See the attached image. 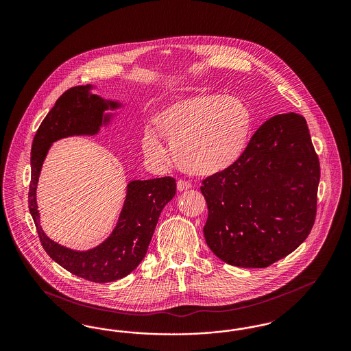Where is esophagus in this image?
I'll return each mask as SVG.
<instances>
[{"instance_id":"34e87169","label":"esophagus","mask_w":351,"mask_h":351,"mask_svg":"<svg viewBox=\"0 0 351 351\" xmlns=\"http://www.w3.org/2000/svg\"><path fill=\"white\" fill-rule=\"evenodd\" d=\"M176 186H178L179 192H183V191H186V189H191L192 184L189 183V182H185V180H179L178 184H176Z\"/></svg>"}]
</instances>
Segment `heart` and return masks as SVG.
Masks as SVG:
<instances>
[{"instance_id": "b5f03b06", "label": "heart", "mask_w": 351, "mask_h": 351, "mask_svg": "<svg viewBox=\"0 0 351 351\" xmlns=\"http://www.w3.org/2000/svg\"><path fill=\"white\" fill-rule=\"evenodd\" d=\"M159 136L171 145L180 167L200 176H213L234 167L250 141L254 114L238 97L197 95L173 101L154 117ZM145 155L158 160L167 150L154 132L143 135Z\"/></svg>"}]
</instances>
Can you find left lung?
I'll list each match as a JSON object with an SVG mask.
<instances>
[{"label": "left lung", "mask_w": 351, "mask_h": 351, "mask_svg": "<svg viewBox=\"0 0 351 351\" xmlns=\"http://www.w3.org/2000/svg\"><path fill=\"white\" fill-rule=\"evenodd\" d=\"M319 162L305 118L267 119L234 167L206 178L204 237L228 265L265 268L296 250L316 218Z\"/></svg>", "instance_id": "8db88e82"}]
</instances>
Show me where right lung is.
Returning <instances> with one entry per match:
<instances>
[{
	"mask_svg": "<svg viewBox=\"0 0 351 351\" xmlns=\"http://www.w3.org/2000/svg\"><path fill=\"white\" fill-rule=\"evenodd\" d=\"M95 86L79 85L66 90L55 102L35 134L32 147V182L29 209L43 249L51 259L71 274L95 283L125 278L145 258L159 216L176 193L173 178L132 180L112 234L99 246L86 251L71 250L50 239L39 223L36 185L51 145L73 135H96L113 117L121 102L90 93Z\"/></svg>",
	"mask_w": 351,
	"mask_h": 351,
	"instance_id": "add662e5",
	"label": "right lung"
}]
</instances>
